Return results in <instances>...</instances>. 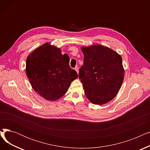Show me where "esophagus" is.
<instances>
[{
  "mask_svg": "<svg viewBox=\"0 0 150 150\" xmlns=\"http://www.w3.org/2000/svg\"><path fill=\"white\" fill-rule=\"evenodd\" d=\"M75 70L76 72H77V74H78V72H79V70H78V67H75Z\"/></svg>",
  "mask_w": 150,
  "mask_h": 150,
  "instance_id": "esophagus-1",
  "label": "esophagus"
}]
</instances>
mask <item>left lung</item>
Masks as SVG:
<instances>
[{
  "instance_id": "left-lung-1",
  "label": "left lung",
  "mask_w": 150,
  "mask_h": 150,
  "mask_svg": "<svg viewBox=\"0 0 150 150\" xmlns=\"http://www.w3.org/2000/svg\"><path fill=\"white\" fill-rule=\"evenodd\" d=\"M84 64L79 70L86 96L94 105H103L119 92L124 79L122 58L109 47L93 45L81 48Z\"/></svg>"
}]
</instances>
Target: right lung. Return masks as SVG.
<instances>
[{"label": "right lung", "instance_id": "add662e5", "mask_svg": "<svg viewBox=\"0 0 150 150\" xmlns=\"http://www.w3.org/2000/svg\"><path fill=\"white\" fill-rule=\"evenodd\" d=\"M69 57L59 48L46 42L27 57L26 74L32 88L47 100L55 101L67 92L78 78L69 66Z\"/></svg>", "mask_w": 150, "mask_h": 150}]
</instances>
